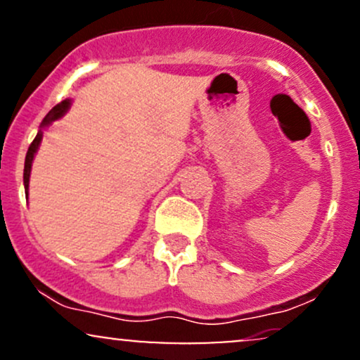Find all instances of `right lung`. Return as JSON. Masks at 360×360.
<instances>
[{
  "label": "right lung",
  "instance_id": "1",
  "mask_svg": "<svg viewBox=\"0 0 360 360\" xmlns=\"http://www.w3.org/2000/svg\"><path fill=\"white\" fill-rule=\"evenodd\" d=\"M69 105H71V101L69 100H64L60 101L59 105H56L53 108L49 111L47 117L44 118V123L42 125H51L53 120L60 118L62 115L65 113L69 108ZM42 137H44V131L39 130V134H37V137L34 139V142L30 143V147H28V152H27V157H25V169H23V183H25V189L28 191V181H30V171H32V160H34V155L37 152V148H39L40 142H42Z\"/></svg>",
  "mask_w": 360,
  "mask_h": 360
}]
</instances>
